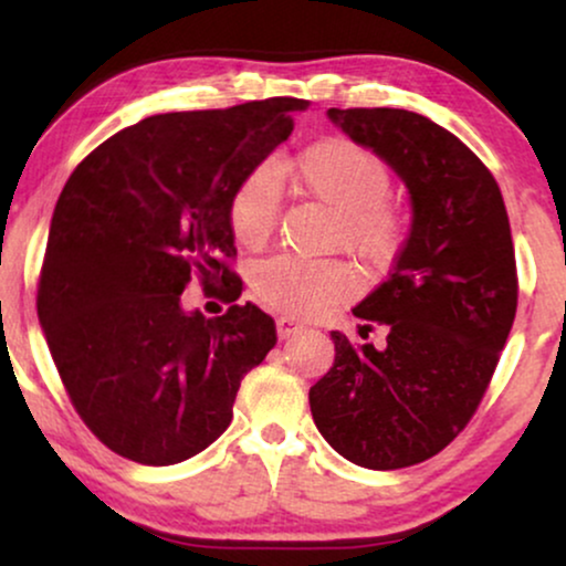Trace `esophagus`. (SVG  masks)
<instances>
[{"label": "esophagus", "mask_w": 566, "mask_h": 566, "mask_svg": "<svg viewBox=\"0 0 566 566\" xmlns=\"http://www.w3.org/2000/svg\"><path fill=\"white\" fill-rule=\"evenodd\" d=\"M275 327H277V337L289 339L293 335H298V332L304 329V324H301L298 319H293V316H281V319L275 322Z\"/></svg>", "instance_id": "esophagus-1"}]
</instances>
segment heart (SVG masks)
<instances>
[{
	"label": "heart",
	"instance_id": "obj_1",
	"mask_svg": "<svg viewBox=\"0 0 566 566\" xmlns=\"http://www.w3.org/2000/svg\"><path fill=\"white\" fill-rule=\"evenodd\" d=\"M301 196L319 200L337 213L335 239L366 262H386L399 244V213L386 200L391 190L389 167L376 154L343 138L308 146L289 165L277 167ZM281 188L270 169H254L231 196L229 221L242 244L258 247L275 231ZM254 289L268 304L293 314H316L337 304L353 289L339 262L301 260L277 254L254 270Z\"/></svg>",
	"mask_w": 566,
	"mask_h": 566
}]
</instances>
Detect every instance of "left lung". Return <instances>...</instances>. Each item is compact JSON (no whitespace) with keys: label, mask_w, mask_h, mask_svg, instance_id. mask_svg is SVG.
Returning a JSON list of instances; mask_svg holds the SVG:
<instances>
[{"label":"left lung","mask_w":566,"mask_h":566,"mask_svg":"<svg viewBox=\"0 0 566 566\" xmlns=\"http://www.w3.org/2000/svg\"><path fill=\"white\" fill-rule=\"evenodd\" d=\"M327 115L397 172L412 223L391 275L353 308L386 339L353 345L332 332L335 363L308 389V405L347 461L405 469L467 428L513 329L517 275L505 200L482 159L420 113L329 107Z\"/></svg>","instance_id":"8db88e82"}]
</instances>
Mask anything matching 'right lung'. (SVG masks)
<instances>
[{
  "label": "right lung",
  "instance_id": "add662e5",
  "mask_svg": "<svg viewBox=\"0 0 566 566\" xmlns=\"http://www.w3.org/2000/svg\"><path fill=\"white\" fill-rule=\"evenodd\" d=\"M308 103L270 97L229 111L165 113L99 144L51 219L38 319L84 424L118 455L169 467L231 422L247 370L275 345L258 306L216 319L185 308L192 275L237 301L231 196Z\"/></svg>",
  "mask_w": 566,
  "mask_h": 566
}]
</instances>
